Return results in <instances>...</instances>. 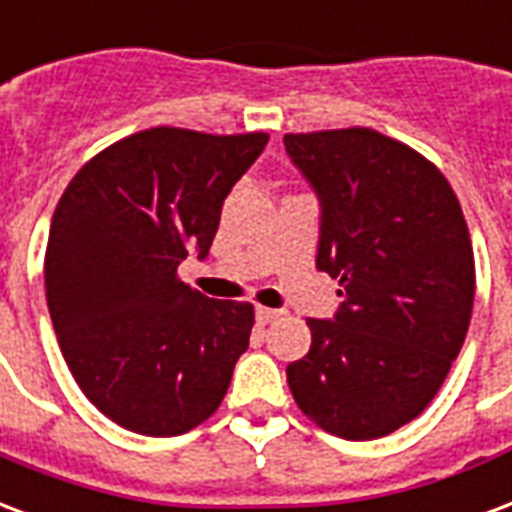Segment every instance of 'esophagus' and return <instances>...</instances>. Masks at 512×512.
Masks as SVG:
<instances>
[{
    "label": "esophagus",
    "mask_w": 512,
    "mask_h": 512,
    "mask_svg": "<svg viewBox=\"0 0 512 512\" xmlns=\"http://www.w3.org/2000/svg\"><path fill=\"white\" fill-rule=\"evenodd\" d=\"M257 323L260 325H268L274 323V320H279L282 317V312L279 309H268V306H257Z\"/></svg>",
    "instance_id": "1"
}]
</instances>
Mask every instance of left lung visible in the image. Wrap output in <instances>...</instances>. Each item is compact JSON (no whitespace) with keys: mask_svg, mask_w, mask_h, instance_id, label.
Listing matches in <instances>:
<instances>
[{"mask_svg":"<svg viewBox=\"0 0 512 512\" xmlns=\"http://www.w3.org/2000/svg\"><path fill=\"white\" fill-rule=\"evenodd\" d=\"M285 149L320 195L317 268L344 295L333 320H306L312 347L287 382L323 431L380 439L429 407L464 344L467 219L434 162L377 130L287 132Z\"/></svg>","mask_w":512,"mask_h":512,"instance_id":"8db88e82","label":"left lung"}]
</instances>
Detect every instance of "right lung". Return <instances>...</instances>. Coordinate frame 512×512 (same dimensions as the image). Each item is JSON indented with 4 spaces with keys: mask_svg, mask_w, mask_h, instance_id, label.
I'll return each mask as SVG.
<instances>
[{
    "mask_svg": "<svg viewBox=\"0 0 512 512\" xmlns=\"http://www.w3.org/2000/svg\"><path fill=\"white\" fill-rule=\"evenodd\" d=\"M266 132L151 127L94 154L56 203L45 298L83 396L124 429L176 437L208 420L249 347L255 306L179 279L208 255L227 192Z\"/></svg>",
    "mask_w": 512,
    "mask_h": 512,
    "instance_id": "right-lung-1",
    "label": "right lung"
}]
</instances>
